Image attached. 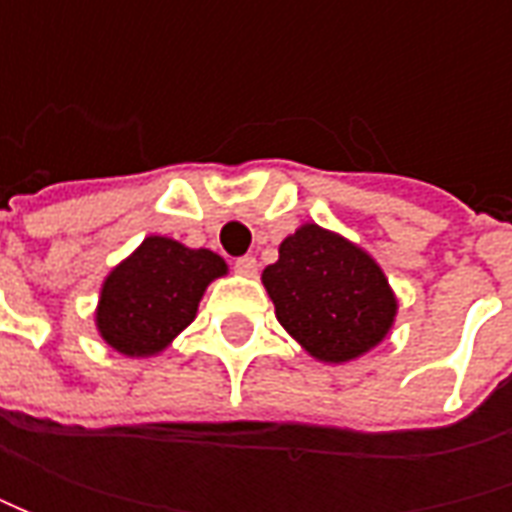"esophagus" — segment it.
<instances>
[{
	"instance_id": "esophagus-1",
	"label": "esophagus",
	"mask_w": 512,
	"mask_h": 512,
	"mask_svg": "<svg viewBox=\"0 0 512 512\" xmlns=\"http://www.w3.org/2000/svg\"><path fill=\"white\" fill-rule=\"evenodd\" d=\"M256 259L253 256H239L236 262H233V270L239 273V276H256Z\"/></svg>"
}]
</instances>
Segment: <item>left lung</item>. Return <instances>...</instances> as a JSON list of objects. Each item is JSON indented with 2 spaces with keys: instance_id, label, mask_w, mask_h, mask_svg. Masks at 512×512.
I'll return each instance as SVG.
<instances>
[{
  "instance_id": "left-lung-1",
  "label": "left lung",
  "mask_w": 512,
  "mask_h": 512,
  "mask_svg": "<svg viewBox=\"0 0 512 512\" xmlns=\"http://www.w3.org/2000/svg\"><path fill=\"white\" fill-rule=\"evenodd\" d=\"M276 319L313 359L344 364L387 339L396 293L382 265L356 242L305 222L262 273Z\"/></svg>"
}]
</instances>
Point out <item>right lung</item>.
Listing matches in <instances>:
<instances>
[{
    "instance_id": "1",
    "label": "right lung",
    "mask_w": 512,
    "mask_h": 512,
    "mask_svg": "<svg viewBox=\"0 0 512 512\" xmlns=\"http://www.w3.org/2000/svg\"><path fill=\"white\" fill-rule=\"evenodd\" d=\"M225 273V259L207 247L148 236L105 276L96 330L122 356H159L196 319L207 285Z\"/></svg>"
}]
</instances>
